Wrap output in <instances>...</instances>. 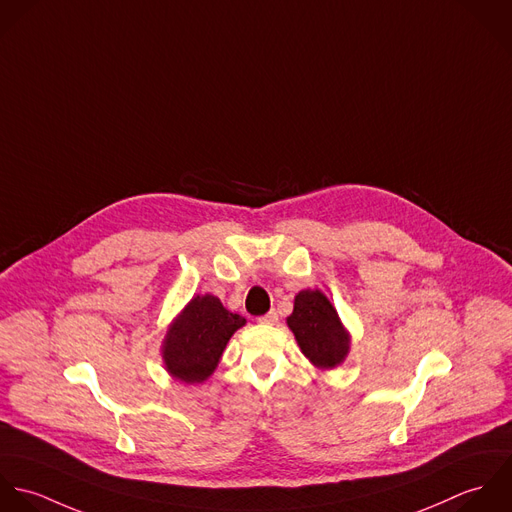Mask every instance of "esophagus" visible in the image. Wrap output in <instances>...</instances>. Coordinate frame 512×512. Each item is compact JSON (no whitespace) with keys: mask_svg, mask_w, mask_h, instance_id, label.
<instances>
[{"mask_svg":"<svg viewBox=\"0 0 512 512\" xmlns=\"http://www.w3.org/2000/svg\"><path fill=\"white\" fill-rule=\"evenodd\" d=\"M261 324H277V320H279V314L275 312V310H269L267 314H263V316H259L257 318Z\"/></svg>","mask_w":512,"mask_h":512,"instance_id":"esophagus-1","label":"esophagus"}]
</instances>
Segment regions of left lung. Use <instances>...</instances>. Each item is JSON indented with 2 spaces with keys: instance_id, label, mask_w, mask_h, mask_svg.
Masks as SVG:
<instances>
[{
  "instance_id": "left-lung-1",
  "label": "left lung",
  "mask_w": 512,
  "mask_h": 512,
  "mask_svg": "<svg viewBox=\"0 0 512 512\" xmlns=\"http://www.w3.org/2000/svg\"><path fill=\"white\" fill-rule=\"evenodd\" d=\"M287 324L295 332L303 354L318 368H334L348 354L350 338L336 308L320 291H301Z\"/></svg>"
}]
</instances>
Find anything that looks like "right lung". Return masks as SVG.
Instances as JSON below:
<instances>
[{
    "label": "right lung",
    "mask_w": 512,
    "mask_h": 512,
    "mask_svg": "<svg viewBox=\"0 0 512 512\" xmlns=\"http://www.w3.org/2000/svg\"><path fill=\"white\" fill-rule=\"evenodd\" d=\"M243 324L245 318L223 308L217 297H194L164 340L168 372L188 384L204 382L215 370L231 334Z\"/></svg>",
    "instance_id": "add662e5"
}]
</instances>
